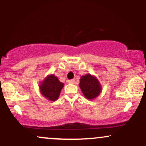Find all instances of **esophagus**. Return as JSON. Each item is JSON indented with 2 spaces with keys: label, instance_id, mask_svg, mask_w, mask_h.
Returning <instances> with one entry per match:
<instances>
[{
  "label": "esophagus",
  "instance_id": "1",
  "mask_svg": "<svg viewBox=\"0 0 146 146\" xmlns=\"http://www.w3.org/2000/svg\"><path fill=\"white\" fill-rule=\"evenodd\" d=\"M74 82H75V79H73V80H68V83L69 84H73Z\"/></svg>",
  "mask_w": 146,
  "mask_h": 146
}]
</instances>
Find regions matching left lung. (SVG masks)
<instances>
[{
  "instance_id": "obj_1",
  "label": "left lung",
  "mask_w": 146,
  "mask_h": 146,
  "mask_svg": "<svg viewBox=\"0 0 146 146\" xmlns=\"http://www.w3.org/2000/svg\"><path fill=\"white\" fill-rule=\"evenodd\" d=\"M79 86L85 98L88 100L96 98L102 91V86L99 80L90 74L82 76Z\"/></svg>"
}]
</instances>
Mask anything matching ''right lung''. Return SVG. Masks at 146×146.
<instances>
[{"label":"right lung","mask_w":146,"mask_h":146,"mask_svg":"<svg viewBox=\"0 0 146 146\" xmlns=\"http://www.w3.org/2000/svg\"><path fill=\"white\" fill-rule=\"evenodd\" d=\"M64 86V84L59 81L54 75H49L46 77L40 85L41 94L50 101H56L60 96Z\"/></svg>","instance_id":"1"}]
</instances>
